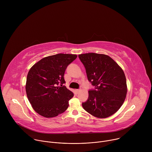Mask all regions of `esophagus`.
<instances>
[{"label":"esophagus","mask_w":152,"mask_h":152,"mask_svg":"<svg viewBox=\"0 0 152 152\" xmlns=\"http://www.w3.org/2000/svg\"><path fill=\"white\" fill-rule=\"evenodd\" d=\"M80 91H81V90H80V89H76V93H79Z\"/></svg>","instance_id":"34e87169"}]
</instances>
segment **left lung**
<instances>
[{
  "mask_svg": "<svg viewBox=\"0 0 152 152\" xmlns=\"http://www.w3.org/2000/svg\"><path fill=\"white\" fill-rule=\"evenodd\" d=\"M88 80L95 86L88 91L83 109L100 118L115 114L122 106L127 94L126 79L122 69L111 57L88 53L79 55Z\"/></svg>",
  "mask_w": 152,
  "mask_h": 152,
  "instance_id": "left-lung-1",
  "label": "left lung"
}]
</instances>
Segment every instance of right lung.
Listing matches in <instances>:
<instances>
[{
    "label": "right lung",
    "instance_id": "obj_1",
    "mask_svg": "<svg viewBox=\"0 0 152 152\" xmlns=\"http://www.w3.org/2000/svg\"><path fill=\"white\" fill-rule=\"evenodd\" d=\"M76 55L59 53L41 59L29 70L26 83L28 99L34 111L46 118L58 116L69 107L73 93L63 84L67 66ZM60 84L61 86L58 85Z\"/></svg>",
    "mask_w": 152,
    "mask_h": 152
}]
</instances>
